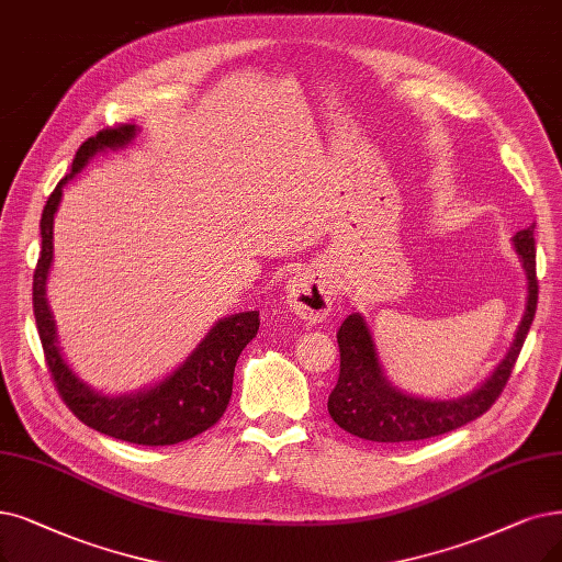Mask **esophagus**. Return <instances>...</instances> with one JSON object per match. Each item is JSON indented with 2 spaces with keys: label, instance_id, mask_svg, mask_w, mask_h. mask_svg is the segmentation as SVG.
Segmentation results:
<instances>
[{
  "label": "esophagus",
  "instance_id": "34e87169",
  "mask_svg": "<svg viewBox=\"0 0 562 562\" xmlns=\"http://www.w3.org/2000/svg\"><path fill=\"white\" fill-rule=\"evenodd\" d=\"M285 304L306 323H323L331 311V288L316 269H300L288 281Z\"/></svg>",
  "mask_w": 562,
  "mask_h": 562
}]
</instances>
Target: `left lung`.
I'll return each mask as SVG.
<instances>
[{"label":"left lung","mask_w":562,"mask_h":562,"mask_svg":"<svg viewBox=\"0 0 562 562\" xmlns=\"http://www.w3.org/2000/svg\"><path fill=\"white\" fill-rule=\"evenodd\" d=\"M535 226L512 237L514 251L521 258L526 272V311L514 331L512 346L493 373L459 398H424L398 390L385 375L373 334L362 313H350L336 334L341 350V371L336 387L327 398L331 419L344 431L373 442H411L442 436L484 415L503 387L519 357L537 311L535 277Z\"/></svg>","instance_id":"obj_1"}]
</instances>
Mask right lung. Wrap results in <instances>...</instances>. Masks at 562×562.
Segmentation results:
<instances>
[{
	"label": "right lung",
	"instance_id": "obj_1",
	"mask_svg": "<svg viewBox=\"0 0 562 562\" xmlns=\"http://www.w3.org/2000/svg\"><path fill=\"white\" fill-rule=\"evenodd\" d=\"M138 136L136 124L105 128L76 151L71 172L50 193L41 216V256L34 269V318L43 352L55 387L74 415L94 431L133 445H177L207 431L226 413L233 394V375L239 352L258 334V311H241L221 318L205 334L195 350L168 373L161 383L131 394L110 396L97 392L78 378L57 346V327L46 297V283L53 267V223L61 191L97 154L122 149Z\"/></svg>",
	"mask_w": 562,
	"mask_h": 562
}]
</instances>
